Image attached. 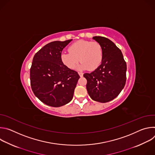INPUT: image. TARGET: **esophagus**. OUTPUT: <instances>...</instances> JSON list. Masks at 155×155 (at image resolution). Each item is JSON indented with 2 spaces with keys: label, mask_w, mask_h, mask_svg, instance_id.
<instances>
[{
  "label": "esophagus",
  "mask_w": 155,
  "mask_h": 155,
  "mask_svg": "<svg viewBox=\"0 0 155 155\" xmlns=\"http://www.w3.org/2000/svg\"><path fill=\"white\" fill-rule=\"evenodd\" d=\"M78 74H79L80 77H83V74L82 72H78Z\"/></svg>",
  "instance_id": "obj_1"
}]
</instances>
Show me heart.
I'll list each match as a JSON object with an SVG mask.
<instances>
[{"instance_id":"1","label":"heart","mask_w":155,"mask_h":155,"mask_svg":"<svg viewBox=\"0 0 155 155\" xmlns=\"http://www.w3.org/2000/svg\"><path fill=\"white\" fill-rule=\"evenodd\" d=\"M68 50L69 53H61V60L63 64L71 69H74L80 61L81 62L78 65V69L94 71L102 61V47L96 41L78 40L71 45Z\"/></svg>"}]
</instances>
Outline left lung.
<instances>
[{
  "instance_id": "obj_1",
  "label": "left lung",
  "mask_w": 155,
  "mask_h": 155,
  "mask_svg": "<svg viewBox=\"0 0 155 155\" xmlns=\"http://www.w3.org/2000/svg\"><path fill=\"white\" fill-rule=\"evenodd\" d=\"M102 47L101 64L91 73L84 74L86 89L90 97L105 103L117 97L123 89L126 80V63L121 50L107 38H93Z\"/></svg>"
}]
</instances>
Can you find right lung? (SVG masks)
<instances>
[{
    "label": "right lung",
    "instance_id": "add662e5",
    "mask_svg": "<svg viewBox=\"0 0 155 155\" xmlns=\"http://www.w3.org/2000/svg\"><path fill=\"white\" fill-rule=\"evenodd\" d=\"M72 40L50 42L34 56L30 70L32 90L35 96L47 105L59 107L73 98L80 76L62 64V50Z\"/></svg>",
    "mask_w": 155,
    "mask_h": 155
}]
</instances>
